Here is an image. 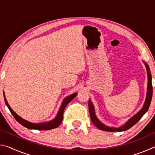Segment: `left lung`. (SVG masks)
I'll return each instance as SVG.
<instances>
[{"label":"left lung","mask_w":155,"mask_h":155,"mask_svg":"<svg viewBox=\"0 0 155 155\" xmlns=\"http://www.w3.org/2000/svg\"><path fill=\"white\" fill-rule=\"evenodd\" d=\"M143 64L145 65L146 71H147V75H148V85H147V92H146V97L145 102L142 107V108L138 113H137L135 115L131 117L128 120L127 122H125L124 124L122 125L121 127H112L107 126L103 122L100 121V120L97 117L95 112V109H94V106L93 103H91V100L89 99V109H90V117L94 124L96 127L99 128L100 130H105V131H111V132H120V131H124L128 129H129L133 126H134L136 123H137L139 120H140L143 115L146 114L148 111V109L150 107V104L151 103L152 96H153V86H152V76L150 71V68H149L148 65L147 63L143 61Z\"/></svg>","instance_id":"1"}]
</instances>
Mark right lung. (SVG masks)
I'll list each match as a JSON object with an SVG mask.
<instances>
[{
	"label": "right lung",
	"mask_w": 155,
	"mask_h": 155,
	"mask_svg": "<svg viewBox=\"0 0 155 155\" xmlns=\"http://www.w3.org/2000/svg\"><path fill=\"white\" fill-rule=\"evenodd\" d=\"M3 95H4L5 104H6V105L7 106V107H8V109H9L10 112L12 113L13 116L14 117V118L21 125L24 126L25 127L29 128V129L44 130L53 129V128L58 127L61 124L62 120H63V115H64V111L65 107H66L67 104L69 103L70 102H71L72 101V99L77 95V93H74L71 94V95H69L68 96L65 97V98L63 100L62 103L61 104V106H60L59 111L57 112V114L54 119H52V120H50V121H48V122H43L40 123H33V122H28L27 120L23 119L22 117L19 116V115H18L16 113H15L14 110L11 108V107L9 106V104H8V103H7V99L5 98L4 91H3Z\"/></svg>",
	"instance_id": "right-lung-1"
}]
</instances>
